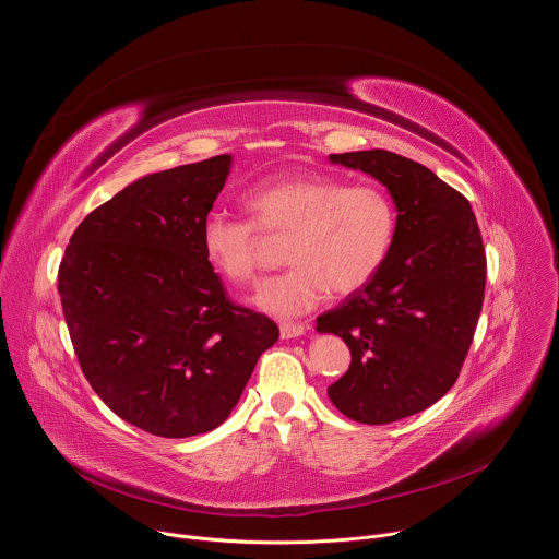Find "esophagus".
<instances>
[{
  "mask_svg": "<svg viewBox=\"0 0 559 559\" xmlns=\"http://www.w3.org/2000/svg\"><path fill=\"white\" fill-rule=\"evenodd\" d=\"M281 338H298L305 334L307 325H300V323H281Z\"/></svg>",
  "mask_w": 559,
  "mask_h": 559,
  "instance_id": "esophagus-1",
  "label": "esophagus"
}]
</instances>
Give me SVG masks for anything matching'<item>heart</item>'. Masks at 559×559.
Here are the masks:
<instances>
[{
  "mask_svg": "<svg viewBox=\"0 0 559 559\" xmlns=\"http://www.w3.org/2000/svg\"><path fill=\"white\" fill-rule=\"evenodd\" d=\"M254 223L287 231L289 270L265 281L254 305L278 318H294L321 305L330 289L349 294L384 265L395 238V205L373 183L325 175H285L257 183L243 197ZM257 227L212 212L201 223L205 261L231 283L257 278Z\"/></svg>",
  "mask_w": 559,
  "mask_h": 559,
  "instance_id": "heart-1",
  "label": "heart"
}]
</instances>
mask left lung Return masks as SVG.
<instances>
[{
  "mask_svg": "<svg viewBox=\"0 0 559 559\" xmlns=\"http://www.w3.org/2000/svg\"><path fill=\"white\" fill-rule=\"evenodd\" d=\"M334 166L382 183L395 238L380 272L316 332L341 336L352 362L330 401L362 425L420 414L453 386L483 311L487 257L471 203L423 164L389 150L330 154Z\"/></svg>",
  "mask_w": 559,
  "mask_h": 559,
  "instance_id": "8db88e82",
  "label": "left lung"
}]
</instances>
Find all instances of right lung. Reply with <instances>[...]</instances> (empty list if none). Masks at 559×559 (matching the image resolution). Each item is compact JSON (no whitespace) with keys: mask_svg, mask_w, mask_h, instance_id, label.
Returning a JSON list of instances; mask_svg holds the SVG:
<instances>
[{"mask_svg":"<svg viewBox=\"0 0 559 559\" xmlns=\"http://www.w3.org/2000/svg\"><path fill=\"white\" fill-rule=\"evenodd\" d=\"M231 154L145 175L91 212L59 265L74 354L102 401L162 438L227 420L278 341L267 316L231 305L203 257L201 223Z\"/></svg>","mask_w":559,"mask_h":559,"instance_id":"1","label":"right lung"}]
</instances>
